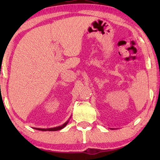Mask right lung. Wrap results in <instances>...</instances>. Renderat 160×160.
Listing matches in <instances>:
<instances>
[{
	"label": "right lung",
	"mask_w": 160,
	"mask_h": 160,
	"mask_svg": "<svg viewBox=\"0 0 160 160\" xmlns=\"http://www.w3.org/2000/svg\"><path fill=\"white\" fill-rule=\"evenodd\" d=\"M68 123V120L62 124V125L61 126H58V127H56V128H48V129H42V128H34L36 129V130H41V131H57V130H62V128H64L65 126L67 125V124Z\"/></svg>",
	"instance_id": "right-lung-1"
}]
</instances>
